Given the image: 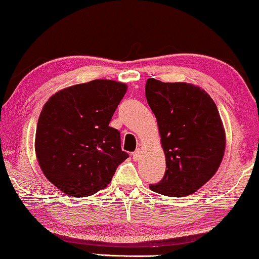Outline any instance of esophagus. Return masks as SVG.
<instances>
[{
	"mask_svg": "<svg viewBox=\"0 0 259 259\" xmlns=\"http://www.w3.org/2000/svg\"><path fill=\"white\" fill-rule=\"evenodd\" d=\"M139 153H141V152H139V150H136L133 153V159L135 160V161H137V160L139 159Z\"/></svg>",
	"mask_w": 259,
	"mask_h": 259,
	"instance_id": "obj_1",
	"label": "esophagus"
}]
</instances>
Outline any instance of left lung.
Masks as SVG:
<instances>
[{
    "instance_id": "left-lung-1",
    "label": "left lung",
    "mask_w": 259,
    "mask_h": 259,
    "mask_svg": "<svg viewBox=\"0 0 259 259\" xmlns=\"http://www.w3.org/2000/svg\"><path fill=\"white\" fill-rule=\"evenodd\" d=\"M145 96L157 117L167 168L150 188L169 197L194 194L215 174L225 153L218 108L204 90L187 83L149 78Z\"/></svg>"
}]
</instances>
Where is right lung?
<instances>
[{
    "label": "right lung",
    "mask_w": 259,
    "mask_h": 259,
    "mask_svg": "<svg viewBox=\"0 0 259 259\" xmlns=\"http://www.w3.org/2000/svg\"><path fill=\"white\" fill-rule=\"evenodd\" d=\"M125 92V84L96 79L64 89L45 104L35 153L48 181L64 194L88 197L102 190L129 157L120 131L109 126Z\"/></svg>",
    "instance_id": "right-lung-1"
}]
</instances>
